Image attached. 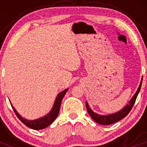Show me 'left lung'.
Here are the masks:
<instances>
[{
    "label": "left lung",
    "mask_w": 147,
    "mask_h": 147,
    "mask_svg": "<svg viewBox=\"0 0 147 147\" xmlns=\"http://www.w3.org/2000/svg\"><path fill=\"white\" fill-rule=\"evenodd\" d=\"M141 84H142V80H141V83H140V85L138 88L137 91L135 93V95L132 96V98H131V100L129 102V103L126 105L125 107L123 109L119 111V112L115 113L110 114V115H98V114L96 113L91 110V109L89 107V105H88V102H85L86 104V108L88 110V113L90 115V117L95 121L98 123L99 124H102V125H109V124H112L113 123L119 121L121 120L122 119H124V117H126L128 113L130 112V110H132L133 105H134L135 102H136V98H137L138 93H139L140 90H141Z\"/></svg>",
    "instance_id": "8db88e82"
}]
</instances>
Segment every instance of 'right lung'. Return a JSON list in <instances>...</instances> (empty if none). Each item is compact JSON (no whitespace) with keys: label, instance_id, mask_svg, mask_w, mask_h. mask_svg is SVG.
I'll list each match as a JSON object with an SVG mask.
<instances>
[{"label":"right lung","instance_id":"add662e5","mask_svg":"<svg viewBox=\"0 0 147 147\" xmlns=\"http://www.w3.org/2000/svg\"><path fill=\"white\" fill-rule=\"evenodd\" d=\"M67 88L65 89L63 91L60 92L59 94L57 95V96L56 98L55 102H54V106H53L52 109L51 110L50 112L45 115V116L42 118H40V119H37L36 120H27V119H23L22 116H20L18 113L17 112L16 110L14 108L13 106H11L15 111V114H16L17 117L20 119L23 124H25L26 126H27L28 127L31 128V129H42L46 128L47 127H49L53 121L56 119V118L57 117L58 114H59V110H60V105L61 102H62V100L63 98V97L65 96L66 92L67 91Z\"/></svg>","mask_w":147,"mask_h":147}]
</instances>
